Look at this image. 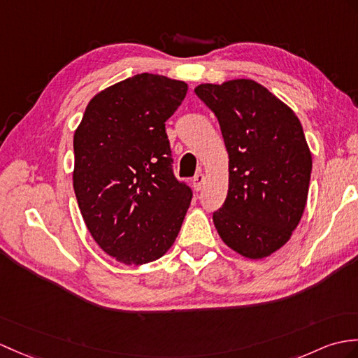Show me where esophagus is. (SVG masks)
Here are the masks:
<instances>
[{"mask_svg": "<svg viewBox=\"0 0 358 358\" xmlns=\"http://www.w3.org/2000/svg\"><path fill=\"white\" fill-rule=\"evenodd\" d=\"M203 185H204V176L203 173H196V176L192 178V187H194V190H201V187H203Z\"/></svg>", "mask_w": 358, "mask_h": 358, "instance_id": "1", "label": "esophagus"}]
</instances>
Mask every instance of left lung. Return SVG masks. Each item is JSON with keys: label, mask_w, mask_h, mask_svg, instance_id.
I'll list each match as a JSON object with an SVG mask.
<instances>
[{"label": "left lung", "mask_w": 358, "mask_h": 358, "mask_svg": "<svg viewBox=\"0 0 358 358\" xmlns=\"http://www.w3.org/2000/svg\"><path fill=\"white\" fill-rule=\"evenodd\" d=\"M195 94L217 115L229 154V190L213 224L247 259L284 247L306 206L311 151L294 111L252 79L201 84Z\"/></svg>", "instance_id": "obj_1"}]
</instances>
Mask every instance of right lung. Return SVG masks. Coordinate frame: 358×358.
<instances>
[{
    "mask_svg": "<svg viewBox=\"0 0 358 358\" xmlns=\"http://www.w3.org/2000/svg\"><path fill=\"white\" fill-rule=\"evenodd\" d=\"M187 84L141 73L88 102L74 131L73 187L88 231L127 265L159 259L176 243L192 190L172 173L164 122Z\"/></svg>",
    "mask_w": 358,
    "mask_h": 358,
    "instance_id": "right-lung-1",
    "label": "right lung"
}]
</instances>
